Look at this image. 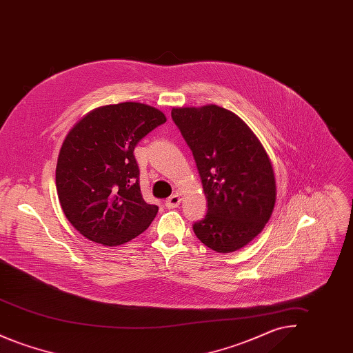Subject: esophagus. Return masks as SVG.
Instances as JSON below:
<instances>
[{
	"label": "esophagus",
	"mask_w": 353,
	"mask_h": 353,
	"mask_svg": "<svg viewBox=\"0 0 353 353\" xmlns=\"http://www.w3.org/2000/svg\"><path fill=\"white\" fill-rule=\"evenodd\" d=\"M180 202H181V197L179 194H173L165 201V206L168 209H174V208H177L180 205Z\"/></svg>",
	"instance_id": "1"
}]
</instances>
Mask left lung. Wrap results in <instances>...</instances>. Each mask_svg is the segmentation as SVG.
Instances as JSON below:
<instances>
[{
    "label": "left lung",
    "instance_id": "1",
    "mask_svg": "<svg viewBox=\"0 0 353 353\" xmlns=\"http://www.w3.org/2000/svg\"><path fill=\"white\" fill-rule=\"evenodd\" d=\"M172 119L193 153L208 200L194 234L214 252L242 249L274 210L276 185L268 152L242 119L216 104L173 108Z\"/></svg>",
    "mask_w": 353,
    "mask_h": 353
}]
</instances>
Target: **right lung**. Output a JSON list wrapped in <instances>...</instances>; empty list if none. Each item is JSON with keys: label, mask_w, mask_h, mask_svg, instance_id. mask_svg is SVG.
Masks as SVG:
<instances>
[{"label": "right lung", "mask_w": 353, "mask_h": 353, "mask_svg": "<svg viewBox=\"0 0 353 353\" xmlns=\"http://www.w3.org/2000/svg\"><path fill=\"white\" fill-rule=\"evenodd\" d=\"M165 121L157 108L125 101L92 110L70 130L55 184L66 219L87 239L118 246L151 225L159 208L143 199L134 150Z\"/></svg>", "instance_id": "1"}]
</instances>
